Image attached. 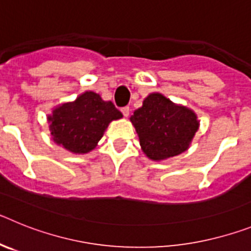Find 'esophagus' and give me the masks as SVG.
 I'll return each mask as SVG.
<instances>
[{
  "instance_id": "1",
  "label": "esophagus",
  "mask_w": 251,
  "mask_h": 251,
  "mask_svg": "<svg viewBox=\"0 0 251 251\" xmlns=\"http://www.w3.org/2000/svg\"><path fill=\"white\" fill-rule=\"evenodd\" d=\"M121 110H122V114L127 118L128 115H129V106H124V108H122Z\"/></svg>"
}]
</instances>
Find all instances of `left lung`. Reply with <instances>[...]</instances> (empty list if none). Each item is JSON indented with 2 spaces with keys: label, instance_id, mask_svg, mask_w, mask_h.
Masks as SVG:
<instances>
[{
  "label": "left lung",
  "instance_id": "left-lung-1",
  "mask_svg": "<svg viewBox=\"0 0 251 251\" xmlns=\"http://www.w3.org/2000/svg\"><path fill=\"white\" fill-rule=\"evenodd\" d=\"M129 121L136 128L143 153L156 162L187 151L200 128L194 110L174 103L161 93L147 95Z\"/></svg>",
  "mask_w": 251,
  "mask_h": 251
}]
</instances>
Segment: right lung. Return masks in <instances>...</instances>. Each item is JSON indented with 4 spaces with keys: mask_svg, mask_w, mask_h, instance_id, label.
<instances>
[{
    "mask_svg": "<svg viewBox=\"0 0 251 251\" xmlns=\"http://www.w3.org/2000/svg\"><path fill=\"white\" fill-rule=\"evenodd\" d=\"M122 117L112 101L88 90L75 100L55 106L48 114L49 130L56 145L75 154H85L98 146L110 122Z\"/></svg>",
    "mask_w": 251,
    "mask_h": 251,
    "instance_id": "right-lung-1",
    "label": "right lung"
}]
</instances>
